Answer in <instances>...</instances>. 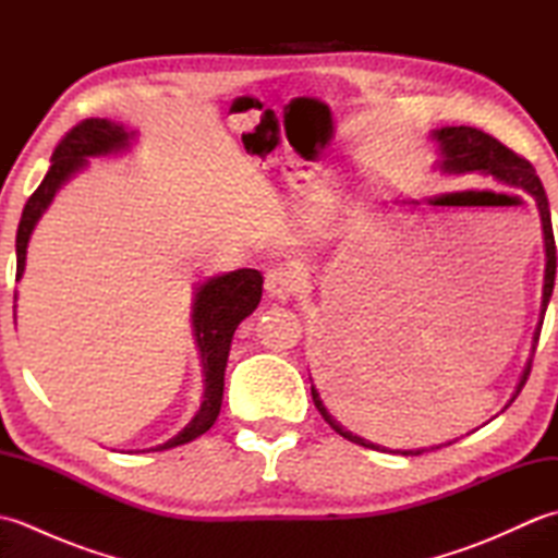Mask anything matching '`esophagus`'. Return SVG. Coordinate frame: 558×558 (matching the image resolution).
Instances as JSON below:
<instances>
[{"instance_id":"34e87169","label":"esophagus","mask_w":558,"mask_h":558,"mask_svg":"<svg viewBox=\"0 0 558 558\" xmlns=\"http://www.w3.org/2000/svg\"><path fill=\"white\" fill-rule=\"evenodd\" d=\"M300 272L290 264H280L266 272V292L276 300H288L300 290Z\"/></svg>"}]
</instances>
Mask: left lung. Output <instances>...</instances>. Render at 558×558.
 <instances>
[{"mask_svg": "<svg viewBox=\"0 0 558 558\" xmlns=\"http://www.w3.org/2000/svg\"><path fill=\"white\" fill-rule=\"evenodd\" d=\"M432 138L438 144V150H441V160H438V170L446 174H465V172H475V174H484V177H494L496 182H501L506 186L515 189V192L527 194L532 201L537 204L539 210V220H542V232H544V252H547V268H544V290H542V312H539V324L535 328V338H532V354L537 350V340H539V330H542V322H544V312H547L549 298L554 292V278H556V242H554V230H551V213H549V201H547V192L539 182V177L535 172V168L525 160L520 158L518 153H513L511 148H506L501 141H496L494 136L480 132L475 126H441L432 132ZM532 354L523 369V376L515 386V393L511 396V400L506 402V408H511V402L518 398L520 390H523L527 376L532 372ZM312 398L316 410L324 414V420L333 426V429L345 436L348 441L360 444L364 448L372 450H386L384 446H376L372 441H366L362 436H354L352 432H345L342 426L333 420L324 405V400L318 398V390L312 386ZM504 408V410H506ZM501 410V412H504ZM453 441H448L444 446H450ZM441 448V446H432ZM424 450L429 448H417V450H398L400 456H422Z\"/></svg>", "mask_w": 558, "mask_h": 558, "instance_id": "1", "label": "left lung"}]
</instances>
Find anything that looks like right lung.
Segmentation results:
<instances>
[{
	"mask_svg": "<svg viewBox=\"0 0 558 558\" xmlns=\"http://www.w3.org/2000/svg\"><path fill=\"white\" fill-rule=\"evenodd\" d=\"M132 138L134 132H126L122 124H114L110 120H86L76 124L59 141L52 153L50 170H47L45 180L35 189L33 196L26 201V208L21 213L16 232V280H21L23 268H26V248L35 222L40 220L47 206L52 204V198L62 189V184L69 182L78 170L86 168L88 158L112 156V153L126 150L132 146ZM260 288H264V276L254 268L222 272V276L208 278L196 288L192 306V328L201 366H204V400H201L196 414L189 420L184 429L177 432L168 441L150 446L146 450H168L194 441L196 436L206 434L213 422L218 420L230 342L236 326L258 306Z\"/></svg>",
	"mask_w": 558,
	"mask_h": 558,
	"instance_id": "1",
	"label": "right lung"
}]
</instances>
